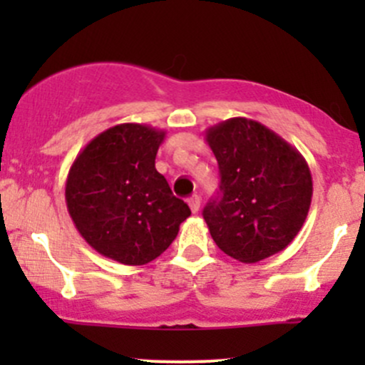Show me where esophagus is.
I'll return each instance as SVG.
<instances>
[{
  "mask_svg": "<svg viewBox=\"0 0 365 365\" xmlns=\"http://www.w3.org/2000/svg\"><path fill=\"white\" fill-rule=\"evenodd\" d=\"M188 206H190L192 212H197L200 209V197L199 195H192L190 199H188Z\"/></svg>",
  "mask_w": 365,
  "mask_h": 365,
  "instance_id": "1",
  "label": "esophagus"
}]
</instances>
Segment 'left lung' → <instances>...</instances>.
I'll return each instance as SVG.
<instances>
[{
	"label": "left lung",
	"instance_id": "obj_1",
	"mask_svg": "<svg viewBox=\"0 0 365 365\" xmlns=\"http://www.w3.org/2000/svg\"><path fill=\"white\" fill-rule=\"evenodd\" d=\"M220 166V195L202 216L216 245L237 261H262L302 228L312 200L307 161L273 130L230 118L206 130Z\"/></svg>",
	"mask_w": 365,
	"mask_h": 365
}]
</instances>
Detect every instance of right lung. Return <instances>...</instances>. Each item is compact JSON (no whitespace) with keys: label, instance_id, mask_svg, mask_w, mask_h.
Returning <instances> with one entry per match:
<instances>
[{"label":"right lung","instance_id":"right-lung-1","mask_svg":"<svg viewBox=\"0 0 365 365\" xmlns=\"http://www.w3.org/2000/svg\"><path fill=\"white\" fill-rule=\"evenodd\" d=\"M165 130L121 123L94 137L75 158L65 199L92 249L127 266L159 257L190 209L154 166Z\"/></svg>","mask_w":365,"mask_h":365}]
</instances>
